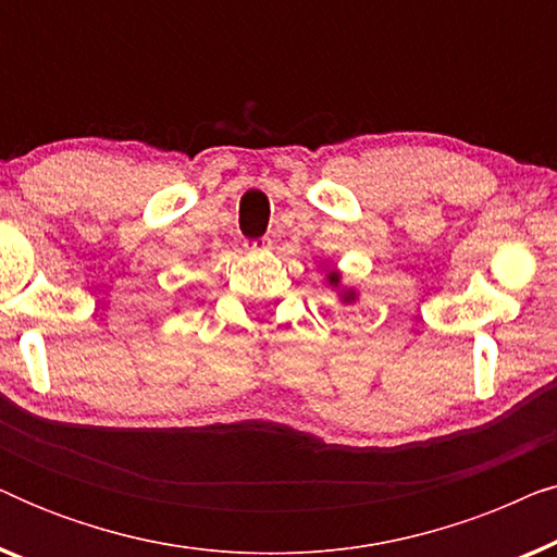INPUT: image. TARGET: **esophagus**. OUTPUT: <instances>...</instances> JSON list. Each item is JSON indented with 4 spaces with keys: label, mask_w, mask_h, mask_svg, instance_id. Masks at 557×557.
I'll list each match as a JSON object with an SVG mask.
<instances>
[{
    "label": "esophagus",
    "mask_w": 557,
    "mask_h": 557,
    "mask_svg": "<svg viewBox=\"0 0 557 557\" xmlns=\"http://www.w3.org/2000/svg\"><path fill=\"white\" fill-rule=\"evenodd\" d=\"M248 253H263V250L271 248V238H261V240H253L248 243Z\"/></svg>",
    "instance_id": "34e87169"
}]
</instances>
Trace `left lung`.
I'll list each match as a JSON object with an SVG mask.
<instances>
[{
	"mask_svg": "<svg viewBox=\"0 0 557 557\" xmlns=\"http://www.w3.org/2000/svg\"><path fill=\"white\" fill-rule=\"evenodd\" d=\"M326 281H330V286L339 288V271H330V273H326ZM339 299L345 301V304H352V301L357 299V294L352 292V288H342V292H339Z\"/></svg>",
	"mask_w": 557,
	"mask_h": 557,
	"instance_id": "left-lung-1",
	"label": "left lung"
}]
</instances>
